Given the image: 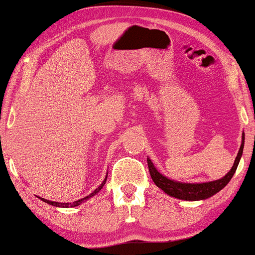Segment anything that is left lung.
I'll return each instance as SVG.
<instances>
[{
  "label": "left lung",
  "instance_id": "obj_1",
  "mask_svg": "<svg viewBox=\"0 0 255 255\" xmlns=\"http://www.w3.org/2000/svg\"><path fill=\"white\" fill-rule=\"evenodd\" d=\"M244 142H245V134L243 133L242 137V145H240L239 152L237 154V158L233 163L232 168L230 169V172L226 174L222 179L211 181V182H204V183H184L179 182V181L170 180L168 177L163 176L162 174H160L156 168L153 165L149 158L147 159V165L149 169V174L153 182L156 184V187H159L160 189H162L167 195L169 196L179 198V200L184 201H200L205 200V198L211 197L212 195L217 194L219 190H222L226 184L230 182V180L232 179L233 174L236 173L237 167L239 165L240 158L243 155V149H244Z\"/></svg>",
  "mask_w": 255,
  "mask_h": 255
}]
</instances>
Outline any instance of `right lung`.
Instances as JSON below:
<instances>
[{
	"instance_id": "1",
	"label": "right lung",
	"mask_w": 255,
	"mask_h": 255,
	"mask_svg": "<svg viewBox=\"0 0 255 255\" xmlns=\"http://www.w3.org/2000/svg\"><path fill=\"white\" fill-rule=\"evenodd\" d=\"M107 177H108V174H107V176H106V179L103 180V182L101 183V186L99 187V188H96L95 190L93 191L92 194H89L88 196H86V197H83V198H81V200H79V201H75V202H73V203H59V202H53V201H48V200H45V198H41V197H39L41 201H44L45 203H47V204H51V205H53V207H59V208H73V207H78V205H80L82 203V202H85V201H87L88 200V198H90V197H93L94 195H96L97 193H99V191L102 189L103 188V186H104V183L107 182Z\"/></svg>"
}]
</instances>
